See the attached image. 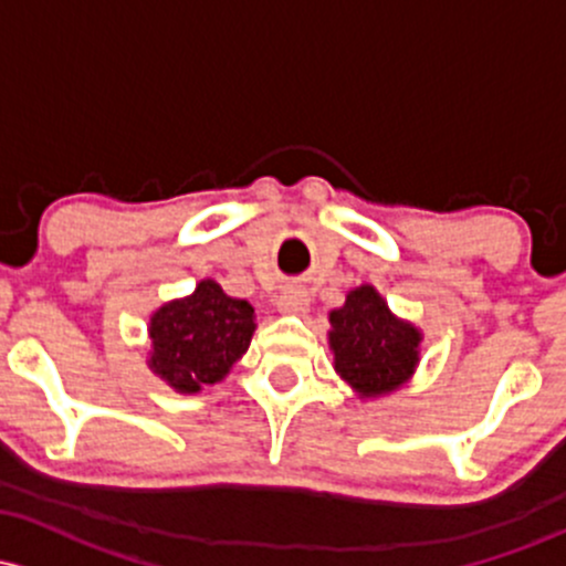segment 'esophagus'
<instances>
[{
  "mask_svg": "<svg viewBox=\"0 0 566 566\" xmlns=\"http://www.w3.org/2000/svg\"><path fill=\"white\" fill-rule=\"evenodd\" d=\"M279 312L284 314H303L308 308V293L301 287H287L276 301Z\"/></svg>",
  "mask_w": 566,
  "mask_h": 566,
  "instance_id": "esophagus-1",
  "label": "esophagus"
}]
</instances>
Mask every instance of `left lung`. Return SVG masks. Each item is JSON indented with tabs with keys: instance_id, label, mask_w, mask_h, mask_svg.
Wrapping results in <instances>:
<instances>
[{
	"instance_id": "left-lung-1",
	"label": "left lung",
	"mask_w": 566,
	"mask_h": 566,
	"mask_svg": "<svg viewBox=\"0 0 566 566\" xmlns=\"http://www.w3.org/2000/svg\"><path fill=\"white\" fill-rule=\"evenodd\" d=\"M335 370L363 397L392 392L419 363L416 327L395 319L374 287H357L331 314Z\"/></svg>"
}]
</instances>
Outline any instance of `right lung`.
<instances>
[{
    "mask_svg": "<svg viewBox=\"0 0 566 566\" xmlns=\"http://www.w3.org/2000/svg\"><path fill=\"white\" fill-rule=\"evenodd\" d=\"M254 333V308L201 282L185 301L160 306L150 319V368L177 392H198L220 381L247 352Z\"/></svg>",
    "mask_w": 566,
    "mask_h": 566,
    "instance_id": "right-lung-1",
    "label": "right lung"
}]
</instances>
